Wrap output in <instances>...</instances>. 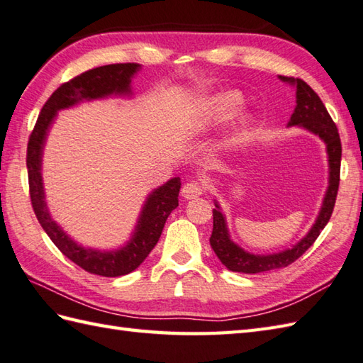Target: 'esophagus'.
Returning a JSON list of instances; mask_svg holds the SVG:
<instances>
[{"mask_svg":"<svg viewBox=\"0 0 363 363\" xmlns=\"http://www.w3.org/2000/svg\"><path fill=\"white\" fill-rule=\"evenodd\" d=\"M181 193L185 199H195V198H199L202 193H204V187H202V185L196 181H190L184 185Z\"/></svg>","mask_w":363,"mask_h":363,"instance_id":"esophagus-1","label":"esophagus"}]
</instances>
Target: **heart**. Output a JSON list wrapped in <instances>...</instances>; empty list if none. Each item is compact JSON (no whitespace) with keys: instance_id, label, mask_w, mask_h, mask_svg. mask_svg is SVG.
<instances>
[{"instance_id":"1","label":"heart","mask_w":363,"mask_h":363,"mask_svg":"<svg viewBox=\"0 0 363 363\" xmlns=\"http://www.w3.org/2000/svg\"><path fill=\"white\" fill-rule=\"evenodd\" d=\"M244 104V97L238 91H223L218 94L208 97L204 104H202V116H201V126L202 128H210L227 119L238 111ZM254 125V116L249 111H241L235 117L233 123L229 126V130L221 139L223 148H233L246 138L250 126Z\"/></svg>"}]
</instances>
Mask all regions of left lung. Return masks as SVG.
Here are the masks:
<instances>
[{
  "label": "left lung",
  "mask_w": 363,
  "mask_h": 363,
  "mask_svg": "<svg viewBox=\"0 0 363 363\" xmlns=\"http://www.w3.org/2000/svg\"><path fill=\"white\" fill-rule=\"evenodd\" d=\"M281 82L296 88V109L291 116L288 126H300L309 133L315 134L325 142L328 165H330V176H328V189L325 198L317 215V220L311 227L309 232L303 237L297 244H294L291 249H286L277 254L267 255H255L240 247L237 242L230 238L229 229H227L225 216L221 212V207L215 201L213 208V232L210 237V246L215 250L216 257L221 259V263L232 272L242 274H259L274 271L289 266L297 258H300L305 252L313 246L317 237L325 229V225L330 221L333 215L337 190H339L340 181V159H342V143L339 138V131L333 122L331 116L328 114L322 100L315 94V91L311 88L306 82L294 77H284L278 75Z\"/></svg>",
  "instance_id": "obj_1"
}]
</instances>
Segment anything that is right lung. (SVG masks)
<instances>
[{"label": "right lung", "instance_id": "1", "mask_svg": "<svg viewBox=\"0 0 363 363\" xmlns=\"http://www.w3.org/2000/svg\"><path fill=\"white\" fill-rule=\"evenodd\" d=\"M139 71L140 65L136 63L106 65L94 67V69L83 72L75 79L63 83L60 88L54 91V94L48 99V102L41 109L28 143L26 165L29 174V191L38 223L65 257L74 261L82 269H85L86 272L102 277L126 275L143 263V259L148 257L161 238L168 215L178 207L181 179L172 178L150 193L142 206L136 227H134L125 246L114 250L85 247L74 241L49 213L43 176H41L43 150L49 130L58 111L82 102H91V100L113 96L131 97V80Z\"/></svg>", "mask_w": 363, "mask_h": 363}]
</instances>
